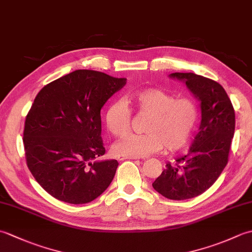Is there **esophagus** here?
Masks as SVG:
<instances>
[{"label":"esophagus","mask_w":252,"mask_h":252,"mask_svg":"<svg viewBox=\"0 0 252 252\" xmlns=\"http://www.w3.org/2000/svg\"><path fill=\"white\" fill-rule=\"evenodd\" d=\"M126 159H129V160H131V159H138L137 157H129V156H118V160H119V161H122V160H126Z\"/></svg>","instance_id":"1"}]
</instances>
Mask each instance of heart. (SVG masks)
Returning a JSON list of instances; mask_svg holds the SVG:
<instances>
[{"label": "heart", "instance_id": "b5f03b06", "mask_svg": "<svg viewBox=\"0 0 252 252\" xmlns=\"http://www.w3.org/2000/svg\"><path fill=\"white\" fill-rule=\"evenodd\" d=\"M138 114L149 116L145 134H130L114 145L117 156L146 157L165 147L176 152L186 146L194 133L199 110L194 100L176 96L159 88L140 90L131 95ZM132 114L122 99L114 100L104 114L105 126L116 137L125 136L131 127Z\"/></svg>", "mask_w": 252, "mask_h": 252}]
</instances>
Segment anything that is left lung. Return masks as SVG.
Listing matches in <instances>:
<instances>
[{"label":"left lung","mask_w":252,"mask_h":252,"mask_svg":"<svg viewBox=\"0 0 252 252\" xmlns=\"http://www.w3.org/2000/svg\"><path fill=\"white\" fill-rule=\"evenodd\" d=\"M170 78L185 82L200 101L201 122L189 154L167 163L156 181L155 190L172 200L201 195L218 180L228 161L235 132V111L221 84L192 72H174Z\"/></svg>","instance_id":"left-lung-1"}]
</instances>
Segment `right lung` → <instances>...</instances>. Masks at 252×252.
Listing matches in <instances>:
<instances>
[{"mask_svg": "<svg viewBox=\"0 0 252 252\" xmlns=\"http://www.w3.org/2000/svg\"><path fill=\"white\" fill-rule=\"evenodd\" d=\"M126 84V78L80 69L35 96L25 121L27 165L56 199L88 203L110 185L119 163L98 160L105 154L100 109Z\"/></svg>", "mask_w": 252, "mask_h": 252, "instance_id": "add662e5", "label": "right lung"}]
</instances>
